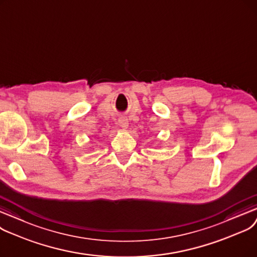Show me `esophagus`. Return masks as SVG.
Here are the masks:
<instances>
[{"instance_id":"34e87169","label":"esophagus","mask_w":257,"mask_h":257,"mask_svg":"<svg viewBox=\"0 0 257 257\" xmlns=\"http://www.w3.org/2000/svg\"><path fill=\"white\" fill-rule=\"evenodd\" d=\"M119 124H120V126L123 128V130H126L127 128V126H128V121H127V119L126 118H124V117H122V118H120L119 119Z\"/></svg>"}]
</instances>
